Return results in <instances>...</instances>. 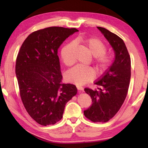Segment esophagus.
Instances as JSON below:
<instances>
[{
    "label": "esophagus",
    "instance_id": "obj_1",
    "mask_svg": "<svg viewBox=\"0 0 148 148\" xmlns=\"http://www.w3.org/2000/svg\"><path fill=\"white\" fill-rule=\"evenodd\" d=\"M77 88L79 91H83V88L79 86H77Z\"/></svg>",
    "mask_w": 148,
    "mask_h": 148
}]
</instances>
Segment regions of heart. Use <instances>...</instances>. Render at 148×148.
I'll use <instances>...</instances> for the list:
<instances>
[{
	"instance_id": "heart-1",
	"label": "heart",
	"mask_w": 148,
	"mask_h": 148,
	"mask_svg": "<svg viewBox=\"0 0 148 148\" xmlns=\"http://www.w3.org/2000/svg\"><path fill=\"white\" fill-rule=\"evenodd\" d=\"M82 43L93 55V63L97 73L102 75L108 72L114 62V56L107 52V46L101 40L97 37L83 38L78 37L75 42H71L63 47L61 57L64 64L67 66L73 65L76 58V44ZM95 77L93 69L81 65L75 66L69 70L65 75V80L77 86H82L92 81Z\"/></svg>"
}]
</instances>
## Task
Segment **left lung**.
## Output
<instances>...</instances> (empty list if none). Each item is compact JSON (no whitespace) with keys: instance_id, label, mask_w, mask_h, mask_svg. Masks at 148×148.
<instances>
[{"instance_id":"obj_1","label":"left lung","mask_w":148,"mask_h":148,"mask_svg":"<svg viewBox=\"0 0 148 148\" xmlns=\"http://www.w3.org/2000/svg\"><path fill=\"white\" fill-rule=\"evenodd\" d=\"M97 28L112 47L115 59L109 70L95 83L97 89L84 88L93 103L84 111V114L93 122L105 123L114 117L126 99L131 77V60L121 38L104 28Z\"/></svg>"}]
</instances>
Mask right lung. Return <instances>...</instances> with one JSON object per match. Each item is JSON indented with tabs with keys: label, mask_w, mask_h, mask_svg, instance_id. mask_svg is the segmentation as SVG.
Listing matches in <instances>:
<instances>
[{
	"label": "right lung",
	"mask_w": 148,
	"mask_h": 148,
	"mask_svg": "<svg viewBox=\"0 0 148 148\" xmlns=\"http://www.w3.org/2000/svg\"><path fill=\"white\" fill-rule=\"evenodd\" d=\"M75 28L51 27L30 34L16 62L21 101L30 117L43 126L61 120L65 104L77 94L76 86L62 83L58 49Z\"/></svg>",
	"instance_id": "obj_1"
}]
</instances>
